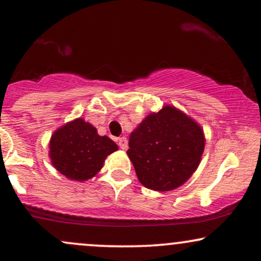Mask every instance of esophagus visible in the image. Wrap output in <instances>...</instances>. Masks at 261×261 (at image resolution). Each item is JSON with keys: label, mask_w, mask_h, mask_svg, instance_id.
I'll return each mask as SVG.
<instances>
[{"label": "esophagus", "mask_w": 261, "mask_h": 261, "mask_svg": "<svg viewBox=\"0 0 261 261\" xmlns=\"http://www.w3.org/2000/svg\"><path fill=\"white\" fill-rule=\"evenodd\" d=\"M127 144H128V142H127V139L126 138H120L119 139V146H120V148L121 149H126L127 148Z\"/></svg>", "instance_id": "esophagus-1"}]
</instances>
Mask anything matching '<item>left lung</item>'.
Returning a JSON list of instances; mask_svg holds the SVG:
<instances>
[{
	"mask_svg": "<svg viewBox=\"0 0 261 261\" xmlns=\"http://www.w3.org/2000/svg\"><path fill=\"white\" fill-rule=\"evenodd\" d=\"M205 139L201 126L172 106L151 113L132 132L127 154L147 189L170 191L197 170Z\"/></svg>",
	"mask_w": 261,
	"mask_h": 261,
	"instance_id": "left-lung-1",
	"label": "left lung"
}]
</instances>
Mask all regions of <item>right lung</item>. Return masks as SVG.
Returning <instances> with one entry per match:
<instances>
[{"instance_id":"1","label":"right lung","mask_w":261,"mask_h":261,"mask_svg":"<svg viewBox=\"0 0 261 261\" xmlns=\"http://www.w3.org/2000/svg\"><path fill=\"white\" fill-rule=\"evenodd\" d=\"M117 145L80 117L67 122L52 134L49 158L52 165L72 180L90 179L102 169L105 159L117 151Z\"/></svg>"}]
</instances>
